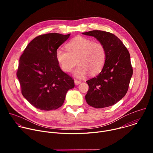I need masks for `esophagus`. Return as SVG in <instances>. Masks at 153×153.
Here are the masks:
<instances>
[{
	"label": "esophagus",
	"mask_w": 153,
	"mask_h": 153,
	"mask_svg": "<svg viewBox=\"0 0 153 153\" xmlns=\"http://www.w3.org/2000/svg\"><path fill=\"white\" fill-rule=\"evenodd\" d=\"M74 83H75V85H79L80 83H82V81L81 80H75Z\"/></svg>",
	"instance_id": "obj_1"
}]
</instances>
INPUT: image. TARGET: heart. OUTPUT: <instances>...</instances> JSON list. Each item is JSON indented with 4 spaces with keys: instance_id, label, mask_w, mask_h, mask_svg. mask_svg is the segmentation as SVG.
<instances>
[{
    "instance_id": "1",
    "label": "heart",
    "mask_w": 153,
    "mask_h": 153,
    "mask_svg": "<svg viewBox=\"0 0 153 153\" xmlns=\"http://www.w3.org/2000/svg\"><path fill=\"white\" fill-rule=\"evenodd\" d=\"M68 51L59 48L56 51V59L62 70L71 72L77 63L75 75L83 78L89 73L91 75L98 74L103 68L106 61V52L103 43L92 40L77 37L66 46Z\"/></svg>"
}]
</instances>
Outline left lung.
I'll return each mask as SVG.
<instances>
[{
	"instance_id": "1",
	"label": "left lung",
	"mask_w": 153,
	"mask_h": 153,
	"mask_svg": "<svg viewBox=\"0 0 153 153\" xmlns=\"http://www.w3.org/2000/svg\"><path fill=\"white\" fill-rule=\"evenodd\" d=\"M82 34L97 39L104 45L106 52L101 72L86 81L89 90L85 100L96 108L112 106L121 100L128 90L133 72L129 51L122 42L111 33L93 30Z\"/></svg>"
}]
</instances>
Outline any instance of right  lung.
<instances>
[{"label": "right lung", "instance_id": "obj_1", "mask_svg": "<svg viewBox=\"0 0 153 153\" xmlns=\"http://www.w3.org/2000/svg\"><path fill=\"white\" fill-rule=\"evenodd\" d=\"M70 34L40 35L31 40L20 57L17 76L24 97L35 108L50 111L60 107L74 79L62 71L56 59L58 48Z\"/></svg>", "mask_w": 153, "mask_h": 153}]
</instances>
